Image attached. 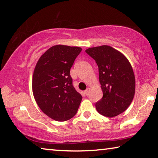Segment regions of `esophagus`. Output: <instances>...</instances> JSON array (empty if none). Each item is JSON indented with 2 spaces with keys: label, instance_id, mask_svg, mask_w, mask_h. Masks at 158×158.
Instances as JSON below:
<instances>
[{
  "label": "esophagus",
  "instance_id": "34e87169",
  "mask_svg": "<svg viewBox=\"0 0 158 158\" xmlns=\"http://www.w3.org/2000/svg\"><path fill=\"white\" fill-rule=\"evenodd\" d=\"M89 92H90V88H87L86 91H84L85 94H86V96H88V95L89 94Z\"/></svg>",
  "mask_w": 158,
  "mask_h": 158
}]
</instances>
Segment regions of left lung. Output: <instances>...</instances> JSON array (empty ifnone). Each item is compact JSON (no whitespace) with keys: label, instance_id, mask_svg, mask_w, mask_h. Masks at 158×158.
<instances>
[{"label":"left lung","instance_id":"1","mask_svg":"<svg viewBox=\"0 0 158 158\" xmlns=\"http://www.w3.org/2000/svg\"><path fill=\"white\" fill-rule=\"evenodd\" d=\"M86 52L98 67L103 96L96 103L97 111L107 117L122 113L135 94L136 81L131 64L122 52L109 46L90 48Z\"/></svg>","mask_w":158,"mask_h":158}]
</instances>
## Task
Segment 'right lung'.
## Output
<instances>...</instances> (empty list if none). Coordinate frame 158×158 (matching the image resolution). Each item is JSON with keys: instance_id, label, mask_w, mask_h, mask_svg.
Masks as SVG:
<instances>
[{"instance_id": "right-lung-1", "label": "right lung", "mask_w": 158, "mask_h": 158, "mask_svg": "<svg viewBox=\"0 0 158 158\" xmlns=\"http://www.w3.org/2000/svg\"><path fill=\"white\" fill-rule=\"evenodd\" d=\"M80 47L56 45L42 55L35 67L32 90L40 109L58 122L76 114L82 96L72 84L70 69L81 52Z\"/></svg>"}]
</instances>
